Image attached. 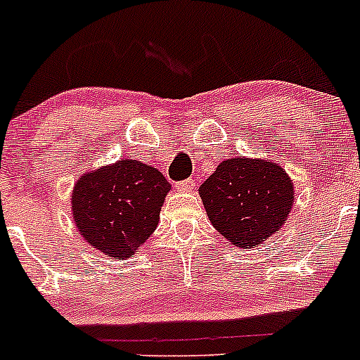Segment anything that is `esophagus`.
I'll return each mask as SVG.
<instances>
[{
	"mask_svg": "<svg viewBox=\"0 0 360 360\" xmlns=\"http://www.w3.org/2000/svg\"><path fill=\"white\" fill-rule=\"evenodd\" d=\"M195 188V179H184V181H179V183H176V190L179 191H191Z\"/></svg>",
	"mask_w": 360,
	"mask_h": 360,
	"instance_id": "esophagus-1",
	"label": "esophagus"
}]
</instances>
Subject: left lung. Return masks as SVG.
I'll use <instances>...</instances> for the list:
<instances>
[{
	"instance_id": "8db88e82",
	"label": "left lung",
	"mask_w": 360,
	"mask_h": 360,
	"mask_svg": "<svg viewBox=\"0 0 360 360\" xmlns=\"http://www.w3.org/2000/svg\"><path fill=\"white\" fill-rule=\"evenodd\" d=\"M198 191L212 226L237 248L278 231L294 200L285 170L264 160H224Z\"/></svg>"
}]
</instances>
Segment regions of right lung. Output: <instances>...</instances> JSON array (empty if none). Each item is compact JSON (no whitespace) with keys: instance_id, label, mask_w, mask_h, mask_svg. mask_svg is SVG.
<instances>
[{"instance_id":"right-lung-1","label":"right lung","mask_w":360,"mask_h":360,"mask_svg":"<svg viewBox=\"0 0 360 360\" xmlns=\"http://www.w3.org/2000/svg\"><path fill=\"white\" fill-rule=\"evenodd\" d=\"M169 190L160 170L123 160L79 177L72 191V217L92 248L125 259L155 231Z\"/></svg>"}]
</instances>
